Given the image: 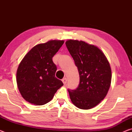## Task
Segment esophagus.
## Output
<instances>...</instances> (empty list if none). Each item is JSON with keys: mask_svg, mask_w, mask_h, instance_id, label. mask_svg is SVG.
Listing matches in <instances>:
<instances>
[{"mask_svg": "<svg viewBox=\"0 0 132 132\" xmlns=\"http://www.w3.org/2000/svg\"><path fill=\"white\" fill-rule=\"evenodd\" d=\"M62 82H63V83L64 84H66V82H67V79H66V78H64V79H62Z\"/></svg>", "mask_w": 132, "mask_h": 132, "instance_id": "1", "label": "esophagus"}]
</instances>
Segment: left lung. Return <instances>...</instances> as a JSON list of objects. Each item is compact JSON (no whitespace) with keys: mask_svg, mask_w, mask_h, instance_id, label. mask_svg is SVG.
<instances>
[{"mask_svg":"<svg viewBox=\"0 0 132 132\" xmlns=\"http://www.w3.org/2000/svg\"><path fill=\"white\" fill-rule=\"evenodd\" d=\"M65 44L80 76L78 87L68 90L71 101L80 109L93 108L104 99L110 87V64L104 53L95 45L73 39Z\"/></svg>","mask_w":132,"mask_h":132,"instance_id":"left-lung-1","label":"left lung"}]
</instances>
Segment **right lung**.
Masks as SVG:
<instances>
[{"label": "right lung", "instance_id": "add662e5", "mask_svg": "<svg viewBox=\"0 0 132 132\" xmlns=\"http://www.w3.org/2000/svg\"><path fill=\"white\" fill-rule=\"evenodd\" d=\"M63 43V40H51L38 44L22 59L17 70L16 81L26 101L37 105L45 104L63 85L55 77L57 68L52 61Z\"/></svg>", "mask_w": 132, "mask_h": 132}]
</instances>
